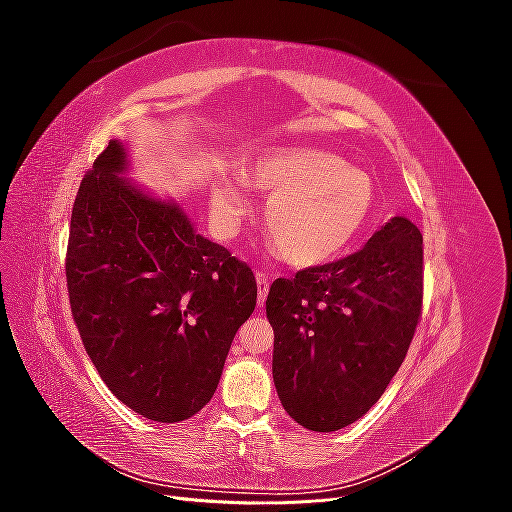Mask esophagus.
I'll return each mask as SVG.
<instances>
[{"label": "esophagus", "instance_id": "esophagus-1", "mask_svg": "<svg viewBox=\"0 0 512 512\" xmlns=\"http://www.w3.org/2000/svg\"><path fill=\"white\" fill-rule=\"evenodd\" d=\"M256 282H258V305H265L267 294H269V275L258 271L256 273Z\"/></svg>", "mask_w": 512, "mask_h": 512}]
</instances>
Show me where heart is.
<instances>
[{
	"label": "heart",
	"mask_w": 512,
	"mask_h": 512,
	"mask_svg": "<svg viewBox=\"0 0 512 512\" xmlns=\"http://www.w3.org/2000/svg\"><path fill=\"white\" fill-rule=\"evenodd\" d=\"M247 185L267 196L262 226L277 252L297 269L320 267L342 254L369 224L376 188L369 175L337 153L316 147L271 149L250 166ZM250 211L243 185L213 179L211 213L224 232Z\"/></svg>",
	"instance_id": "b5f03b06"
}]
</instances>
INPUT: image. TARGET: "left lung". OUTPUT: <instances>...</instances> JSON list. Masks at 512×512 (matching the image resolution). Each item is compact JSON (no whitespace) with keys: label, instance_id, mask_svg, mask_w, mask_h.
<instances>
[{"label":"left lung","instance_id":"obj_1","mask_svg":"<svg viewBox=\"0 0 512 512\" xmlns=\"http://www.w3.org/2000/svg\"><path fill=\"white\" fill-rule=\"evenodd\" d=\"M421 309L423 235L401 215L363 250L277 277L267 318L284 410L312 431L359 421L404 363Z\"/></svg>","mask_w":512,"mask_h":512}]
</instances>
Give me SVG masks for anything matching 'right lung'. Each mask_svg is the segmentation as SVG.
Segmentation results:
<instances>
[{
  "mask_svg": "<svg viewBox=\"0 0 512 512\" xmlns=\"http://www.w3.org/2000/svg\"><path fill=\"white\" fill-rule=\"evenodd\" d=\"M128 151L111 141L81 181L66 280L83 346L128 408L158 423L203 410L237 329L256 307V277L198 235L175 200L126 179Z\"/></svg>",
  "mask_w": 512,
  "mask_h": 512,
  "instance_id": "add662e5",
  "label": "right lung"
}]
</instances>
